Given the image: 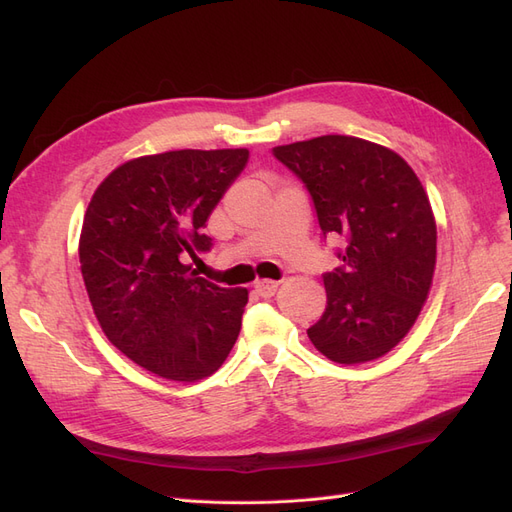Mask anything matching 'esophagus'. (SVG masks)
Listing matches in <instances>:
<instances>
[{"label":"esophagus","mask_w":512,"mask_h":512,"mask_svg":"<svg viewBox=\"0 0 512 512\" xmlns=\"http://www.w3.org/2000/svg\"><path fill=\"white\" fill-rule=\"evenodd\" d=\"M277 286H280V284L273 282V280H258V282L254 284V290H256L258 297L269 299V297H273V294H275Z\"/></svg>","instance_id":"esophagus-1"}]
</instances>
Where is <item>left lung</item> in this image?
Returning <instances> with one entry per match:
<instances>
[{
    "label": "left lung",
    "instance_id": "1",
    "mask_svg": "<svg viewBox=\"0 0 512 512\" xmlns=\"http://www.w3.org/2000/svg\"><path fill=\"white\" fill-rule=\"evenodd\" d=\"M314 200L324 237H342V267L324 273L327 309L307 329L327 359L356 365L391 352L421 314L436 269L427 192L395 151L327 134L273 147Z\"/></svg>",
    "mask_w": 512,
    "mask_h": 512
}]
</instances>
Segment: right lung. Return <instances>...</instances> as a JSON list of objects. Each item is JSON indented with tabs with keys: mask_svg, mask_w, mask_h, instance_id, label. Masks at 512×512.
<instances>
[{
	"mask_svg": "<svg viewBox=\"0 0 512 512\" xmlns=\"http://www.w3.org/2000/svg\"><path fill=\"white\" fill-rule=\"evenodd\" d=\"M250 158L247 149H181L117 166L87 207L79 258L104 335L143 369L196 382L226 361L245 288L198 277L207 220Z\"/></svg>",
	"mask_w": 512,
	"mask_h": 512,
	"instance_id": "right-lung-1",
	"label": "right lung"
}]
</instances>
